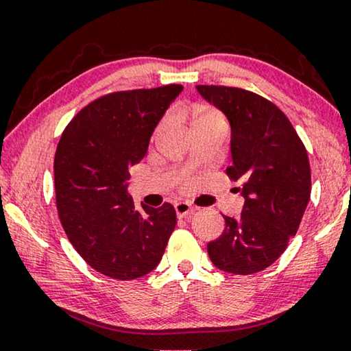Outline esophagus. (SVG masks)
<instances>
[{
  "mask_svg": "<svg viewBox=\"0 0 351 351\" xmlns=\"http://www.w3.org/2000/svg\"><path fill=\"white\" fill-rule=\"evenodd\" d=\"M177 219H190L195 213V208H191L189 203H176Z\"/></svg>",
  "mask_w": 351,
  "mask_h": 351,
  "instance_id": "34e87169",
  "label": "esophagus"
}]
</instances>
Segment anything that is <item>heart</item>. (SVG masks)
I'll use <instances>...</instances> for the list:
<instances>
[{"mask_svg": "<svg viewBox=\"0 0 351 351\" xmlns=\"http://www.w3.org/2000/svg\"><path fill=\"white\" fill-rule=\"evenodd\" d=\"M204 123H223V119L215 110L198 107L195 112V126L196 124H204Z\"/></svg>", "mask_w": 351, "mask_h": 351, "instance_id": "heart-1", "label": "heart"}]
</instances>
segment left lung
<instances>
[{"instance_id":"8db88e82","label":"left lung","mask_w":351,"mask_h":351,"mask_svg":"<svg viewBox=\"0 0 351 351\" xmlns=\"http://www.w3.org/2000/svg\"><path fill=\"white\" fill-rule=\"evenodd\" d=\"M201 97L230 123L232 166L244 198L238 219L223 215L225 230L208 244L210 262L233 275L270 267L295 237L310 201L308 155L286 114L261 95L238 88L196 86Z\"/></svg>"}]
</instances>
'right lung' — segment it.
<instances>
[{"mask_svg":"<svg viewBox=\"0 0 351 351\" xmlns=\"http://www.w3.org/2000/svg\"><path fill=\"white\" fill-rule=\"evenodd\" d=\"M182 90L169 84L104 95L62 134L54 160L60 223L76 252L105 276L128 281L155 270L174 232V206L136 209L128 180Z\"/></svg>","mask_w":351,"mask_h":351,"instance_id":"1","label":"right lung"}]
</instances>
